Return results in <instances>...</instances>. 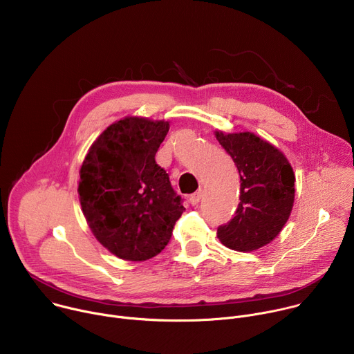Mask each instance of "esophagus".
Instances as JSON below:
<instances>
[{
	"instance_id": "esophagus-1",
	"label": "esophagus",
	"mask_w": 354,
	"mask_h": 354,
	"mask_svg": "<svg viewBox=\"0 0 354 354\" xmlns=\"http://www.w3.org/2000/svg\"><path fill=\"white\" fill-rule=\"evenodd\" d=\"M201 197H203V190L198 189L197 192H194V193H192V194L189 196V201H190L192 205H197Z\"/></svg>"
}]
</instances>
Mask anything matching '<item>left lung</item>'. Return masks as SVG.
I'll use <instances>...</instances> for the list:
<instances>
[{
    "label": "left lung",
    "mask_w": 354,
    "mask_h": 354,
    "mask_svg": "<svg viewBox=\"0 0 354 354\" xmlns=\"http://www.w3.org/2000/svg\"><path fill=\"white\" fill-rule=\"evenodd\" d=\"M216 137L241 178L238 209L217 228V236L232 250H257L273 241L290 217L295 193L292 168L281 151L254 133L216 131Z\"/></svg>",
    "instance_id": "8db88e82"
}]
</instances>
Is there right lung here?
<instances>
[{
    "label": "right lung",
    "mask_w": 354,
    "mask_h": 354,
    "mask_svg": "<svg viewBox=\"0 0 354 354\" xmlns=\"http://www.w3.org/2000/svg\"><path fill=\"white\" fill-rule=\"evenodd\" d=\"M164 120L126 118L91 145L80 171V201L95 238L124 261H147L168 245L185 212L156 154Z\"/></svg>",
    "instance_id": "add662e5"
}]
</instances>
